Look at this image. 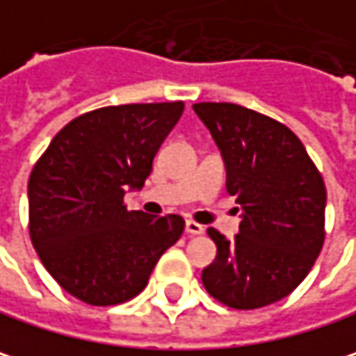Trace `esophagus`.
Returning <instances> with one entry per match:
<instances>
[{"mask_svg":"<svg viewBox=\"0 0 356 356\" xmlns=\"http://www.w3.org/2000/svg\"><path fill=\"white\" fill-rule=\"evenodd\" d=\"M186 233L188 235H202L204 233V227L194 222V220H186Z\"/></svg>","mask_w":356,"mask_h":356,"instance_id":"34e87169","label":"esophagus"}]
</instances>
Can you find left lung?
I'll return each mask as SVG.
<instances>
[{
    "label": "left lung",
    "instance_id": "left-lung-1",
    "mask_svg": "<svg viewBox=\"0 0 356 356\" xmlns=\"http://www.w3.org/2000/svg\"><path fill=\"white\" fill-rule=\"evenodd\" d=\"M227 168V192L241 207L233 241L209 229L215 261L202 284L237 310L269 306L292 293L324 245L326 188L306 147L284 123L235 103H196Z\"/></svg>",
    "mask_w": 356,
    "mask_h": 356
}]
</instances>
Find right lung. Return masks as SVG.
<instances>
[{
  "label": "right lung",
  "mask_w": 356,
  "mask_h": 356,
  "mask_svg": "<svg viewBox=\"0 0 356 356\" xmlns=\"http://www.w3.org/2000/svg\"><path fill=\"white\" fill-rule=\"evenodd\" d=\"M184 111L182 101L103 107L54 136L28 180L30 239L64 292L90 306L136 298L184 218L127 211Z\"/></svg>",
  "instance_id": "add662e5"
}]
</instances>
